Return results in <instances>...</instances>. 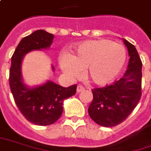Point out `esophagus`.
<instances>
[{"label": "esophagus", "mask_w": 151, "mask_h": 151, "mask_svg": "<svg viewBox=\"0 0 151 151\" xmlns=\"http://www.w3.org/2000/svg\"><path fill=\"white\" fill-rule=\"evenodd\" d=\"M76 91H77V92H79V93L82 92V91H84V88H83V86H81V85H79V86L77 87Z\"/></svg>", "instance_id": "34e87169"}]
</instances>
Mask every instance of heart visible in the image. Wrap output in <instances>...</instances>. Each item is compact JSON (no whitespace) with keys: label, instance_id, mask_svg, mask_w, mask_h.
I'll return each mask as SVG.
<instances>
[{"label":"heart","instance_id":"b5f03b06","mask_svg":"<svg viewBox=\"0 0 151 151\" xmlns=\"http://www.w3.org/2000/svg\"><path fill=\"white\" fill-rule=\"evenodd\" d=\"M126 60L127 51L123 45L108 40H97L80 45L71 55H61L59 63L68 76L77 77L80 69H84L86 80L103 86L117 77Z\"/></svg>","mask_w":151,"mask_h":151}]
</instances>
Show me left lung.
<instances>
[{"label": "left lung", "mask_w": 151, "mask_h": 151, "mask_svg": "<svg viewBox=\"0 0 151 151\" xmlns=\"http://www.w3.org/2000/svg\"><path fill=\"white\" fill-rule=\"evenodd\" d=\"M130 56L127 70L120 80L104 88L92 89L93 100L88 114L97 124L111 127L128 117L142 96L141 59L135 47L123 40Z\"/></svg>", "instance_id": "1"}]
</instances>
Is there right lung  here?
<instances>
[{
    "mask_svg": "<svg viewBox=\"0 0 151 151\" xmlns=\"http://www.w3.org/2000/svg\"><path fill=\"white\" fill-rule=\"evenodd\" d=\"M54 36L37 30L20 40L11 58L9 86L17 106L26 119L36 125L47 126L60 119L64 99L74 96L77 86L63 88L52 81L35 88H28L22 81L21 62L26 53L48 48ZM54 70V67L52 66Z\"/></svg>",
    "mask_w": 151,
    "mask_h": 151,
    "instance_id": "right-lung-1",
    "label": "right lung"
}]
</instances>
